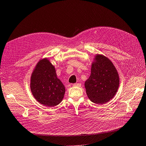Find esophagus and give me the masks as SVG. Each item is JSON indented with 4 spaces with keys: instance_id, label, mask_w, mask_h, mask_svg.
Instances as JSON below:
<instances>
[{
    "instance_id": "obj_1",
    "label": "esophagus",
    "mask_w": 146,
    "mask_h": 146,
    "mask_svg": "<svg viewBox=\"0 0 146 146\" xmlns=\"http://www.w3.org/2000/svg\"><path fill=\"white\" fill-rule=\"evenodd\" d=\"M72 85H73L74 86H78V87H80V86H81V84H80V83H74Z\"/></svg>"
}]
</instances>
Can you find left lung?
<instances>
[{"label":"left lung","mask_w":146,"mask_h":146,"mask_svg":"<svg viewBox=\"0 0 146 146\" xmlns=\"http://www.w3.org/2000/svg\"><path fill=\"white\" fill-rule=\"evenodd\" d=\"M94 60L91 75L85 83V87L91 102L104 104L116 95L119 85V74L115 66L107 57L97 54Z\"/></svg>","instance_id":"8db88e82"}]
</instances>
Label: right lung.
Listing matches in <instances>:
<instances>
[{"mask_svg":"<svg viewBox=\"0 0 146 146\" xmlns=\"http://www.w3.org/2000/svg\"><path fill=\"white\" fill-rule=\"evenodd\" d=\"M30 90L35 99L43 105L52 107L62 101L65 87L48 58L39 60L35 66L31 76Z\"/></svg>","mask_w":146,"mask_h":146,"instance_id":"obj_1","label":"right lung"}]
</instances>
